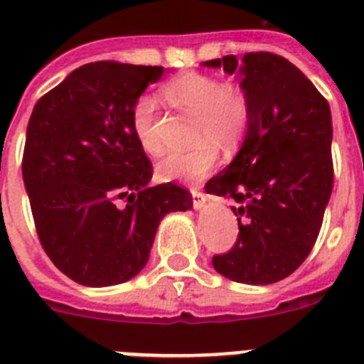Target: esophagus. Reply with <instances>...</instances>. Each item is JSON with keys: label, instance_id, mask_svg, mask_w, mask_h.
<instances>
[{"label": "esophagus", "instance_id": "34e87169", "mask_svg": "<svg viewBox=\"0 0 364 364\" xmlns=\"http://www.w3.org/2000/svg\"><path fill=\"white\" fill-rule=\"evenodd\" d=\"M191 192H192V203H194L196 210L203 208L205 203H207V196H205L201 191H198V188H192Z\"/></svg>", "mask_w": 364, "mask_h": 364}]
</instances>
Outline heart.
<instances>
[{
	"instance_id": "obj_1",
	"label": "heart",
	"mask_w": 364,
	"mask_h": 364,
	"mask_svg": "<svg viewBox=\"0 0 364 364\" xmlns=\"http://www.w3.org/2000/svg\"><path fill=\"white\" fill-rule=\"evenodd\" d=\"M163 93L173 107L196 117L192 139L198 141L191 150L173 151L157 163L161 181L198 183L216 168L220 151L240 144L249 124L247 99L236 87L225 86L220 78L203 73H185L168 84ZM157 104L143 95L132 107V129L139 144L150 156L163 151L156 132Z\"/></svg>"
}]
</instances>
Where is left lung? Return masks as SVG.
<instances>
[{"label": "left lung", "mask_w": 364, "mask_h": 364, "mask_svg": "<svg viewBox=\"0 0 364 364\" xmlns=\"http://www.w3.org/2000/svg\"><path fill=\"white\" fill-rule=\"evenodd\" d=\"M238 73L249 124L232 163L205 185L232 198L238 240L213 258L229 280L265 286L289 277L322 225L333 188L331 112L328 100L296 65L273 53H247L203 62Z\"/></svg>", "instance_id": "8db88e82"}]
</instances>
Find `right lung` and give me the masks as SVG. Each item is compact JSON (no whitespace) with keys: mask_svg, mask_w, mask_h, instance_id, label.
<instances>
[{"mask_svg":"<svg viewBox=\"0 0 364 364\" xmlns=\"http://www.w3.org/2000/svg\"><path fill=\"white\" fill-rule=\"evenodd\" d=\"M159 65L93 62L38 100L23 172L34 225L50 262L90 287L122 284L146 265L168 213L192 208L173 183L150 186L151 163L132 129V107ZM127 198V207L118 200Z\"/></svg>","mask_w":364,"mask_h":364,"instance_id":"add662e5","label":"right lung"}]
</instances>
